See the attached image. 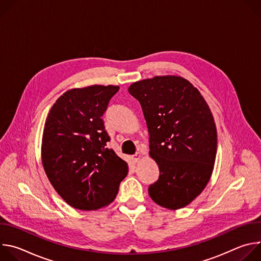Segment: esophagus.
<instances>
[{"label": "esophagus", "instance_id": "34e87169", "mask_svg": "<svg viewBox=\"0 0 261 261\" xmlns=\"http://www.w3.org/2000/svg\"><path fill=\"white\" fill-rule=\"evenodd\" d=\"M139 159H140V155H139V154H135V155L132 156V161H133L134 163H137Z\"/></svg>", "mask_w": 261, "mask_h": 261}]
</instances>
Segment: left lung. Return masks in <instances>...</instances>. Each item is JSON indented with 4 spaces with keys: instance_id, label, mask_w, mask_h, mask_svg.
I'll use <instances>...</instances> for the list:
<instances>
[{
    "instance_id": "obj_1",
    "label": "left lung",
    "mask_w": 261,
    "mask_h": 261,
    "mask_svg": "<svg viewBox=\"0 0 261 261\" xmlns=\"http://www.w3.org/2000/svg\"><path fill=\"white\" fill-rule=\"evenodd\" d=\"M150 135V156L159 178L148 194L159 205L177 210L205 188L217 153V129L199 91L179 76H156L132 84Z\"/></svg>"
}]
</instances>
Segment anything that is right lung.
<instances>
[{
    "mask_svg": "<svg viewBox=\"0 0 261 261\" xmlns=\"http://www.w3.org/2000/svg\"><path fill=\"white\" fill-rule=\"evenodd\" d=\"M118 86H91L64 93L47 116L41 146L45 173L72 207L94 211L116 198L128 164L108 147L103 115Z\"/></svg>",
    "mask_w": 261,
    "mask_h": 261,
    "instance_id": "add662e5",
    "label": "right lung"
}]
</instances>
